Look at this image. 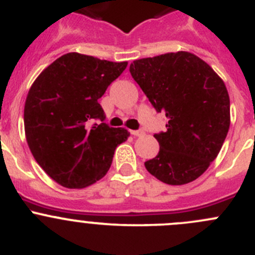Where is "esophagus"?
Segmentation results:
<instances>
[{
    "label": "esophagus",
    "instance_id": "34e87169",
    "mask_svg": "<svg viewBox=\"0 0 255 255\" xmlns=\"http://www.w3.org/2000/svg\"><path fill=\"white\" fill-rule=\"evenodd\" d=\"M130 134H133L134 137H143L145 133H144V130L140 129V130H130Z\"/></svg>",
    "mask_w": 255,
    "mask_h": 255
}]
</instances>
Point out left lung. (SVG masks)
I'll return each mask as SVG.
<instances>
[{"label": "left lung", "instance_id": "obj_1", "mask_svg": "<svg viewBox=\"0 0 255 255\" xmlns=\"http://www.w3.org/2000/svg\"><path fill=\"white\" fill-rule=\"evenodd\" d=\"M156 112L165 113L166 130L146 170L169 185L201 176L220 153L230 129V96L223 80L189 51L134 60L129 66Z\"/></svg>", "mask_w": 255, "mask_h": 255}]
</instances>
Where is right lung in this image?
Masks as SVG:
<instances>
[{"label": "right lung", "instance_id": "1", "mask_svg": "<svg viewBox=\"0 0 255 255\" xmlns=\"http://www.w3.org/2000/svg\"><path fill=\"white\" fill-rule=\"evenodd\" d=\"M127 64L68 53L30 86L24 105L28 146L40 168L61 186L82 189L102 179L116 146L129 137L125 128L104 122L99 104ZM97 119L102 123H92Z\"/></svg>", "mask_w": 255, "mask_h": 255}]
</instances>
